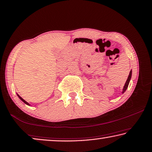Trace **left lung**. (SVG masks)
Instances as JSON below:
<instances>
[{
	"instance_id": "left-lung-1",
	"label": "left lung",
	"mask_w": 152,
	"mask_h": 152,
	"mask_svg": "<svg viewBox=\"0 0 152 152\" xmlns=\"http://www.w3.org/2000/svg\"><path fill=\"white\" fill-rule=\"evenodd\" d=\"M131 77H132V71H130V72H129V74L128 77H127V81H126V82H125V83L124 90H123V93H124V92H125V91H126L127 88V87H128L129 81H130V80H131Z\"/></svg>"
}]
</instances>
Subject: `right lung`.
<instances>
[{
    "mask_svg": "<svg viewBox=\"0 0 152 152\" xmlns=\"http://www.w3.org/2000/svg\"><path fill=\"white\" fill-rule=\"evenodd\" d=\"M18 97H19L20 99H21L22 101H23V102L24 103H26V104H27V105H28V103H27V102H26V101H25V100H24V99H23L21 97V96H20L18 95Z\"/></svg>",
    "mask_w": 152,
    "mask_h": 152,
    "instance_id": "right-lung-1",
    "label": "right lung"
}]
</instances>
